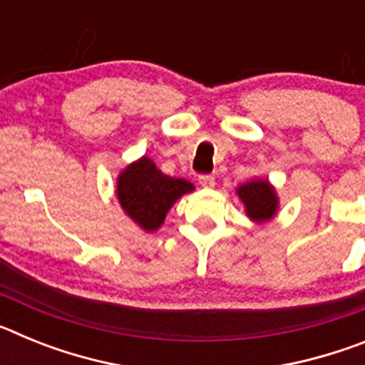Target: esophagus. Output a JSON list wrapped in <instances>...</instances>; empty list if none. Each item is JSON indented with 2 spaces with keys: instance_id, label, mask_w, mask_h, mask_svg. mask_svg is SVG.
Masks as SVG:
<instances>
[{
  "instance_id": "1",
  "label": "esophagus",
  "mask_w": 365,
  "mask_h": 365,
  "mask_svg": "<svg viewBox=\"0 0 365 365\" xmlns=\"http://www.w3.org/2000/svg\"><path fill=\"white\" fill-rule=\"evenodd\" d=\"M199 185H201L202 188H214L215 177L214 175H201L199 177Z\"/></svg>"
}]
</instances>
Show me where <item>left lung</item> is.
<instances>
[{"label": "left lung", "mask_w": 365, "mask_h": 365, "mask_svg": "<svg viewBox=\"0 0 365 365\" xmlns=\"http://www.w3.org/2000/svg\"><path fill=\"white\" fill-rule=\"evenodd\" d=\"M237 195L245 205L247 215L254 222L269 221L278 212V195H276V190L269 180H248L237 188Z\"/></svg>", "instance_id": "obj_1"}]
</instances>
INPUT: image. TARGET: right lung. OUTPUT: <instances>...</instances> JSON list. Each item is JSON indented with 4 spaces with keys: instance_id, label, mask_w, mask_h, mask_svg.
Here are the masks:
<instances>
[{
    "instance_id": "obj_1",
    "label": "right lung",
    "mask_w": 365,
    "mask_h": 365,
    "mask_svg": "<svg viewBox=\"0 0 365 365\" xmlns=\"http://www.w3.org/2000/svg\"><path fill=\"white\" fill-rule=\"evenodd\" d=\"M193 190L195 186L190 180L164 175L150 157L131 163L117 179L122 210L144 232L159 230L173 202Z\"/></svg>"
}]
</instances>
